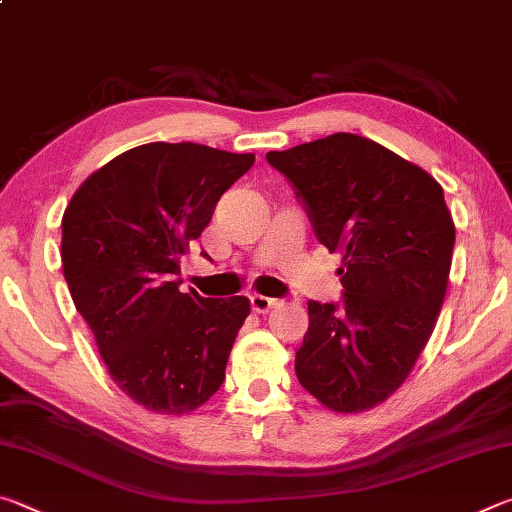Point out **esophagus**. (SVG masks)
Instances as JSON below:
<instances>
[{"label":"esophagus","instance_id":"esophagus-1","mask_svg":"<svg viewBox=\"0 0 512 512\" xmlns=\"http://www.w3.org/2000/svg\"><path fill=\"white\" fill-rule=\"evenodd\" d=\"M275 302L277 300L268 298V296H259V293H253V296H250V307H253V311H257V314H266V311L271 309Z\"/></svg>","mask_w":512,"mask_h":512}]
</instances>
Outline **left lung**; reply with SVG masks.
<instances>
[{"mask_svg": "<svg viewBox=\"0 0 512 512\" xmlns=\"http://www.w3.org/2000/svg\"><path fill=\"white\" fill-rule=\"evenodd\" d=\"M329 253L341 250V302L309 300L296 352L305 391L339 413L402 386L443 307L456 230L427 171L352 133L268 151Z\"/></svg>", "mask_w": 512, "mask_h": 512, "instance_id": "8db88e82", "label": "left lung"}]
</instances>
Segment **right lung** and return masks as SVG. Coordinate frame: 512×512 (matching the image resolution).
Instances as JSON below:
<instances>
[{
	"label": "right lung",
	"mask_w": 512,
	"mask_h": 512,
	"mask_svg": "<svg viewBox=\"0 0 512 512\" xmlns=\"http://www.w3.org/2000/svg\"><path fill=\"white\" fill-rule=\"evenodd\" d=\"M253 162L205 144H142L94 171L63 214L76 311L112 381L155 413L194 411L225 379L250 302L180 291V255Z\"/></svg>",
	"instance_id": "1"
}]
</instances>
